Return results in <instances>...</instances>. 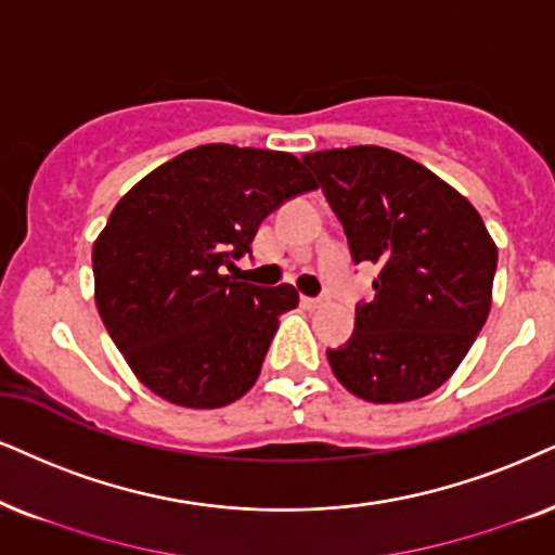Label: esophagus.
<instances>
[{
  "instance_id": "1",
  "label": "esophagus",
  "mask_w": 555,
  "mask_h": 555,
  "mask_svg": "<svg viewBox=\"0 0 555 555\" xmlns=\"http://www.w3.org/2000/svg\"><path fill=\"white\" fill-rule=\"evenodd\" d=\"M301 305H305L307 310H318V307L325 305V299H322V297H301Z\"/></svg>"
}]
</instances>
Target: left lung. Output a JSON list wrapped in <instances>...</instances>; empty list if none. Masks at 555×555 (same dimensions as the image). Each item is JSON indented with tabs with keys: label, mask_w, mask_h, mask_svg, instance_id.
<instances>
[{
	"label": "left lung",
	"mask_w": 555,
	"mask_h": 555,
	"mask_svg": "<svg viewBox=\"0 0 555 555\" xmlns=\"http://www.w3.org/2000/svg\"><path fill=\"white\" fill-rule=\"evenodd\" d=\"M343 222L356 263L378 266L353 338L327 350L350 395L399 404L443 387L492 307L496 245L472 202L378 145L301 156Z\"/></svg>",
	"instance_id": "1"
}]
</instances>
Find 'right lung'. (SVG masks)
Here are the masks:
<instances>
[{
  "label": "right lung",
  "mask_w": 555,
  "mask_h": 555,
  "mask_svg": "<svg viewBox=\"0 0 555 555\" xmlns=\"http://www.w3.org/2000/svg\"><path fill=\"white\" fill-rule=\"evenodd\" d=\"M318 189L284 151L209 143L153 168L94 241V301L109 338L153 395L217 410L256 384L292 284L233 282L263 217Z\"/></svg>",
  "instance_id": "1"
}]
</instances>
